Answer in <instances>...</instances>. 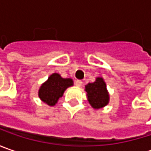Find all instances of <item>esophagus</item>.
<instances>
[{
  "instance_id": "1",
  "label": "esophagus",
  "mask_w": 151,
  "mask_h": 151,
  "mask_svg": "<svg viewBox=\"0 0 151 151\" xmlns=\"http://www.w3.org/2000/svg\"><path fill=\"white\" fill-rule=\"evenodd\" d=\"M75 84H76V86H81L82 81H81V80H76V81H75Z\"/></svg>"
}]
</instances>
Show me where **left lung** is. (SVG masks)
Wrapping results in <instances>:
<instances>
[{"label": "left lung", "instance_id": "1", "mask_svg": "<svg viewBox=\"0 0 151 151\" xmlns=\"http://www.w3.org/2000/svg\"><path fill=\"white\" fill-rule=\"evenodd\" d=\"M86 91L87 92V98L92 107L98 109L108 103L109 95L107 93L106 83L101 77L96 78L95 82L86 85Z\"/></svg>", "mask_w": 151, "mask_h": 151}]
</instances>
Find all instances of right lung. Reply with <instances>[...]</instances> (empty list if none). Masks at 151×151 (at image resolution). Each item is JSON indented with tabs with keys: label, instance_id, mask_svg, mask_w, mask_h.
<instances>
[{
	"label": "right lung",
	"instance_id": "1",
	"mask_svg": "<svg viewBox=\"0 0 151 151\" xmlns=\"http://www.w3.org/2000/svg\"><path fill=\"white\" fill-rule=\"evenodd\" d=\"M72 85L73 81L71 79L62 78L59 74L55 73L41 86L38 91V96L48 105L54 106L59 98L63 96L65 90Z\"/></svg>",
	"mask_w": 151,
	"mask_h": 151
}]
</instances>
